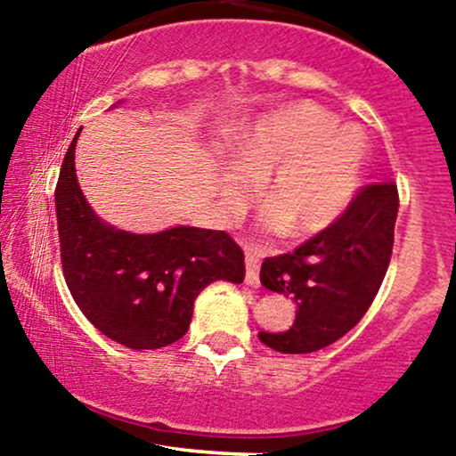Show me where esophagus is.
Segmentation results:
<instances>
[{
  "label": "esophagus",
  "instance_id": "esophagus-1",
  "mask_svg": "<svg viewBox=\"0 0 456 456\" xmlns=\"http://www.w3.org/2000/svg\"><path fill=\"white\" fill-rule=\"evenodd\" d=\"M245 284L248 286H258L260 284V260L258 254L252 252L249 248H245Z\"/></svg>",
  "mask_w": 456,
  "mask_h": 456
}]
</instances>
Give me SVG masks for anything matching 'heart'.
I'll return each mask as SVG.
<instances>
[{
    "mask_svg": "<svg viewBox=\"0 0 456 456\" xmlns=\"http://www.w3.org/2000/svg\"><path fill=\"white\" fill-rule=\"evenodd\" d=\"M368 166L364 131L312 101L275 107L234 137L219 207L239 213L260 181L256 208L286 239L321 232L345 213Z\"/></svg>",
    "mask_w": 456,
    "mask_h": 456,
    "instance_id": "1",
    "label": "heart"
}]
</instances>
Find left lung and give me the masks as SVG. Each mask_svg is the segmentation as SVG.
Masks as SVG:
<instances>
[{
  "mask_svg": "<svg viewBox=\"0 0 456 456\" xmlns=\"http://www.w3.org/2000/svg\"><path fill=\"white\" fill-rule=\"evenodd\" d=\"M396 213L394 183L368 185L323 232L295 252L265 258L260 282L290 297L297 314L290 330L260 331V342L280 353H312L360 323L390 265Z\"/></svg>",
  "mask_w": 456,
  "mask_h": 456,
  "instance_id": "8db88e82",
  "label": "left lung"
}]
</instances>
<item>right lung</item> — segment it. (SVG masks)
Instances as JSON below:
<instances>
[{"label":"right lung","mask_w":456,"mask_h":456,"mask_svg":"<svg viewBox=\"0 0 456 456\" xmlns=\"http://www.w3.org/2000/svg\"><path fill=\"white\" fill-rule=\"evenodd\" d=\"M75 140L55 187L60 252L75 304L129 349H161L187 334L193 301L215 280L241 284L243 252L224 230L174 226L135 234L103 222L75 172Z\"/></svg>","instance_id":"right-lung-1"}]
</instances>
